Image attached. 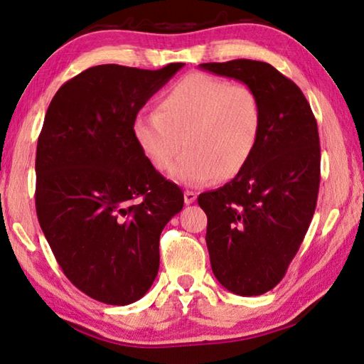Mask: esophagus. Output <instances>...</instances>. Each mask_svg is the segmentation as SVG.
I'll list each match as a JSON object with an SVG mask.
<instances>
[{
	"mask_svg": "<svg viewBox=\"0 0 364 364\" xmlns=\"http://www.w3.org/2000/svg\"><path fill=\"white\" fill-rule=\"evenodd\" d=\"M196 198H197V194L194 191H184V203L186 205L194 203Z\"/></svg>",
	"mask_w": 364,
	"mask_h": 364,
	"instance_id": "1",
	"label": "esophagus"
}]
</instances>
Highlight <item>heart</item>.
<instances>
[{
  "label": "heart",
  "instance_id": "b5f03b06",
  "mask_svg": "<svg viewBox=\"0 0 364 364\" xmlns=\"http://www.w3.org/2000/svg\"><path fill=\"white\" fill-rule=\"evenodd\" d=\"M262 128L261 102L250 86L208 73H191L159 97L158 109L139 114L134 137L151 166L173 180L203 186L236 176L257 149Z\"/></svg>",
  "mask_w": 364,
  "mask_h": 364
}]
</instances>
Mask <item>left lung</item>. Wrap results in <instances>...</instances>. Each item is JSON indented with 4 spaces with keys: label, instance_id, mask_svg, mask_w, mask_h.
<instances>
[{
    "label": "left lung",
    "instance_id": "left-lung-1",
    "mask_svg": "<svg viewBox=\"0 0 364 364\" xmlns=\"http://www.w3.org/2000/svg\"><path fill=\"white\" fill-rule=\"evenodd\" d=\"M200 67L242 81L261 102L253 156L225 186L198 196L215 278L237 296H259L283 280L311 223L321 183L318 123L297 84L267 63Z\"/></svg>",
    "mask_w": 364,
    "mask_h": 364
}]
</instances>
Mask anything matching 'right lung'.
<instances>
[{"instance_id": "obj_1", "label": "right lung", "mask_w": 364, "mask_h": 364, "mask_svg": "<svg viewBox=\"0 0 364 364\" xmlns=\"http://www.w3.org/2000/svg\"><path fill=\"white\" fill-rule=\"evenodd\" d=\"M183 65L90 67L60 86L38 134V223L68 280L107 305L133 304L150 289L161 231L183 210V191L151 166L133 129Z\"/></svg>"}]
</instances>
